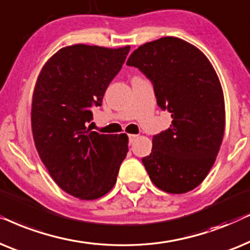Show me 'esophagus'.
<instances>
[{"instance_id":"1","label":"esophagus","mask_w":250,"mask_h":250,"mask_svg":"<svg viewBox=\"0 0 250 250\" xmlns=\"http://www.w3.org/2000/svg\"><path fill=\"white\" fill-rule=\"evenodd\" d=\"M137 137H138L137 135H129V143L132 144V143L136 141V138H137Z\"/></svg>"}]
</instances>
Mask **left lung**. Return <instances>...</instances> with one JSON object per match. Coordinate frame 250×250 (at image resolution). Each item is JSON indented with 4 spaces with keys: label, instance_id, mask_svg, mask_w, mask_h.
<instances>
[{
    "label": "left lung",
    "instance_id": "8db88e82",
    "mask_svg": "<svg viewBox=\"0 0 250 250\" xmlns=\"http://www.w3.org/2000/svg\"><path fill=\"white\" fill-rule=\"evenodd\" d=\"M151 80L156 103L171 113L170 128L152 139L142 159L153 184L182 194L204 182L225 130L223 89L211 62L191 43L166 36L138 46L127 61Z\"/></svg>",
    "mask_w": 250,
    "mask_h": 250
}]
</instances>
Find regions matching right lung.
Segmentation results:
<instances>
[{
    "label": "right lung",
    "instance_id": "1",
    "mask_svg": "<svg viewBox=\"0 0 250 250\" xmlns=\"http://www.w3.org/2000/svg\"><path fill=\"white\" fill-rule=\"evenodd\" d=\"M130 46L74 44L58 50L40 72L32 102L35 147L50 176L80 200L105 195L128 153V136L86 127Z\"/></svg>",
    "mask_w": 250,
    "mask_h": 250
}]
</instances>
